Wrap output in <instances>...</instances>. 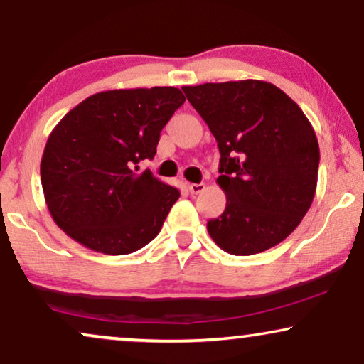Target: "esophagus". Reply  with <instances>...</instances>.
Instances as JSON below:
<instances>
[{
	"instance_id": "obj_1",
	"label": "esophagus",
	"mask_w": 364,
	"mask_h": 364,
	"mask_svg": "<svg viewBox=\"0 0 364 364\" xmlns=\"http://www.w3.org/2000/svg\"><path fill=\"white\" fill-rule=\"evenodd\" d=\"M188 191H191L192 196H198L205 191V183H188Z\"/></svg>"
}]
</instances>
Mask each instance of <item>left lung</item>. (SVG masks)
<instances>
[{
	"label": "left lung",
	"instance_id": "1",
	"mask_svg": "<svg viewBox=\"0 0 364 364\" xmlns=\"http://www.w3.org/2000/svg\"><path fill=\"white\" fill-rule=\"evenodd\" d=\"M220 151L217 183L227 205L207 222L208 235L232 255H253L285 240L316 192L320 147L300 106L272 82L183 86Z\"/></svg>",
	"mask_w": 364,
	"mask_h": 364
}]
</instances>
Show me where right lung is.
I'll return each instance as SVG.
<instances>
[{
  "instance_id": "add662e5",
  "label": "right lung",
  "mask_w": 364,
  "mask_h": 364,
  "mask_svg": "<svg viewBox=\"0 0 364 364\" xmlns=\"http://www.w3.org/2000/svg\"><path fill=\"white\" fill-rule=\"evenodd\" d=\"M186 97L177 87L92 94L49 134L41 183L56 225L89 250L126 255L161 232L181 193L137 164Z\"/></svg>"
}]
</instances>
